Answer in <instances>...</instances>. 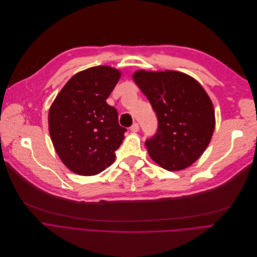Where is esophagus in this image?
<instances>
[{
    "instance_id": "1",
    "label": "esophagus",
    "mask_w": 257,
    "mask_h": 257,
    "mask_svg": "<svg viewBox=\"0 0 257 257\" xmlns=\"http://www.w3.org/2000/svg\"><path fill=\"white\" fill-rule=\"evenodd\" d=\"M131 131L133 133H137L139 131V124L138 123H134L132 126H131Z\"/></svg>"
}]
</instances>
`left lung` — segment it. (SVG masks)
Listing matches in <instances>:
<instances>
[{
    "instance_id": "8db88e82",
    "label": "left lung",
    "mask_w": 257,
    "mask_h": 257,
    "mask_svg": "<svg viewBox=\"0 0 257 257\" xmlns=\"http://www.w3.org/2000/svg\"><path fill=\"white\" fill-rule=\"evenodd\" d=\"M133 79L158 117L156 135L145 142L152 160L169 172L192 165L214 132V108L208 94L193 77L173 70H138Z\"/></svg>"
}]
</instances>
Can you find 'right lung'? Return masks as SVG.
I'll use <instances>...</instances> for the list:
<instances>
[{"label": "right lung", "mask_w": 257, "mask_h": 257, "mask_svg": "<svg viewBox=\"0 0 257 257\" xmlns=\"http://www.w3.org/2000/svg\"><path fill=\"white\" fill-rule=\"evenodd\" d=\"M121 71L97 66L73 75L55 97L48 114L49 133L62 162L76 175L95 176L115 161L126 130L106 98Z\"/></svg>", "instance_id": "right-lung-1"}]
</instances>
